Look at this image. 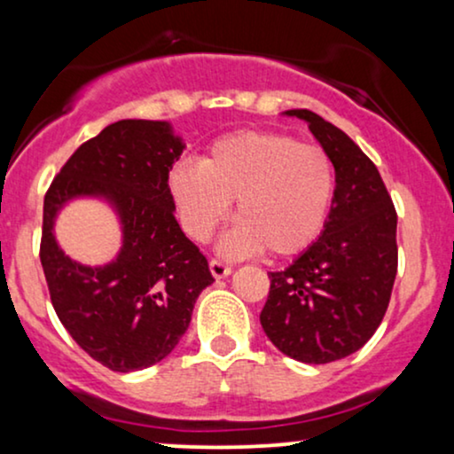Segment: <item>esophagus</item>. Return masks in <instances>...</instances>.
<instances>
[{"label":"esophagus","instance_id":"1","mask_svg":"<svg viewBox=\"0 0 454 454\" xmlns=\"http://www.w3.org/2000/svg\"><path fill=\"white\" fill-rule=\"evenodd\" d=\"M209 269H211V275H213V278H215V279H223V278H228V275L232 273V269L228 267V264L220 262V260H211Z\"/></svg>","mask_w":454,"mask_h":454}]
</instances>
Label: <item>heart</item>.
I'll return each mask as SVG.
<instances>
[{
  "label": "heart",
  "mask_w": 454,
  "mask_h": 454,
  "mask_svg": "<svg viewBox=\"0 0 454 454\" xmlns=\"http://www.w3.org/2000/svg\"><path fill=\"white\" fill-rule=\"evenodd\" d=\"M170 196L187 237L207 243L231 215L222 239L228 258L267 252L303 254L325 231L335 200V168L320 147L286 134L237 132L217 138L200 164L181 161L168 175Z\"/></svg>",
  "instance_id": "1"
}]
</instances>
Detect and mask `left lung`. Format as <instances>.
<instances>
[{"label": "left lung", "mask_w": 454, "mask_h": 454, "mask_svg": "<svg viewBox=\"0 0 454 454\" xmlns=\"http://www.w3.org/2000/svg\"><path fill=\"white\" fill-rule=\"evenodd\" d=\"M309 126L335 168L325 231L288 269L269 273L260 325L286 356L325 364L354 354L382 322L397 275V213L376 164L348 134L307 108L281 113Z\"/></svg>", "instance_id": "1"}]
</instances>
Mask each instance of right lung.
<instances>
[{
  "label": "right lung",
  "instance_id": "1",
  "mask_svg": "<svg viewBox=\"0 0 454 454\" xmlns=\"http://www.w3.org/2000/svg\"><path fill=\"white\" fill-rule=\"evenodd\" d=\"M184 149L170 121L121 119L81 145L46 192L40 262L51 301L72 340L113 372L168 356L213 284L175 220L168 173ZM76 200L102 201L118 220L122 245L108 263H78L56 241V217Z\"/></svg>",
  "mask_w": 454,
  "mask_h": 454
}]
</instances>
